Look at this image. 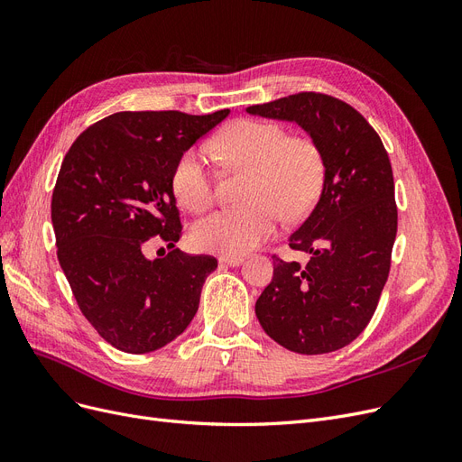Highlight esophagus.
I'll return each mask as SVG.
<instances>
[{"instance_id": "esophagus-1", "label": "esophagus", "mask_w": 462, "mask_h": 462, "mask_svg": "<svg viewBox=\"0 0 462 462\" xmlns=\"http://www.w3.org/2000/svg\"><path fill=\"white\" fill-rule=\"evenodd\" d=\"M243 262H245V258H239V256H219V263L231 265V268H235V265H241Z\"/></svg>"}]
</instances>
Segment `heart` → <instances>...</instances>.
<instances>
[{
    "mask_svg": "<svg viewBox=\"0 0 462 462\" xmlns=\"http://www.w3.org/2000/svg\"><path fill=\"white\" fill-rule=\"evenodd\" d=\"M208 152L216 160L248 171L246 204L223 208L194 223L190 241L204 253L241 256L275 233L279 219H302L319 199L326 160L309 134H287L273 121L241 119L223 129ZM175 200L189 212H204L214 200L208 153L187 150L171 173Z\"/></svg>",
    "mask_w": 462,
    "mask_h": 462,
    "instance_id": "heart-1",
    "label": "heart"
}]
</instances>
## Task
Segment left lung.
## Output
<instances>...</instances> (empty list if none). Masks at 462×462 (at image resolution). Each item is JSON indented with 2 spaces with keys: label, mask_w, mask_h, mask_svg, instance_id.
Segmentation results:
<instances>
[{
  "label": "left lung",
  "mask_w": 462,
  "mask_h": 462,
  "mask_svg": "<svg viewBox=\"0 0 462 462\" xmlns=\"http://www.w3.org/2000/svg\"><path fill=\"white\" fill-rule=\"evenodd\" d=\"M248 114L297 121L324 152L319 200L289 236L306 265L273 254L256 316L273 341L300 355L339 351L366 329L380 302L397 236L393 170L380 134L346 102L299 92Z\"/></svg>",
  "instance_id": "8db88e82"
}]
</instances>
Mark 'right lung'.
<instances>
[{"label":"right lung","instance_id":"right-lung-1","mask_svg":"<svg viewBox=\"0 0 462 462\" xmlns=\"http://www.w3.org/2000/svg\"><path fill=\"white\" fill-rule=\"evenodd\" d=\"M229 116L119 111L79 134L65 153L51 197L61 270L80 312L123 353L171 343L199 310L214 256L175 248L183 235L171 190L175 162ZM160 236L172 250L148 261Z\"/></svg>","mask_w":462,"mask_h":462}]
</instances>
